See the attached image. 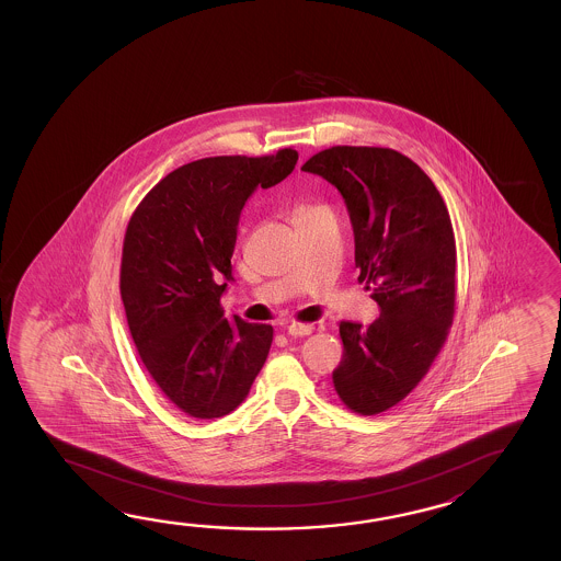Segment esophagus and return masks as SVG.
Masks as SVG:
<instances>
[{
	"instance_id": "esophagus-1",
	"label": "esophagus",
	"mask_w": 561,
	"mask_h": 561,
	"mask_svg": "<svg viewBox=\"0 0 561 561\" xmlns=\"http://www.w3.org/2000/svg\"><path fill=\"white\" fill-rule=\"evenodd\" d=\"M312 331H314L312 324H302V322H293V324L286 327V333L290 334V336H307Z\"/></svg>"
}]
</instances>
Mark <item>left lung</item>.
<instances>
[{
  "mask_svg": "<svg viewBox=\"0 0 561 561\" xmlns=\"http://www.w3.org/2000/svg\"><path fill=\"white\" fill-rule=\"evenodd\" d=\"M300 170L329 180L345 198L355 232L358 283L381 317L339 322L343 358L334 391L358 415L403 401L427 375L455 314V234L433 180L405 154L377 146H333Z\"/></svg>",
  "mask_w": 561,
  "mask_h": 561,
  "instance_id": "8db88e82",
  "label": "left lung"
}]
</instances>
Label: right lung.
Instances as JSON below:
<instances>
[{"label":"right lung","instance_id":"obj_1","mask_svg":"<svg viewBox=\"0 0 561 561\" xmlns=\"http://www.w3.org/2000/svg\"><path fill=\"white\" fill-rule=\"evenodd\" d=\"M298 152L213 156L172 170L131 213L119 295L134 345L168 401L194 419L228 415L247 399L273 327L225 317L240 210L271 188Z\"/></svg>","mask_w":561,"mask_h":561}]
</instances>
